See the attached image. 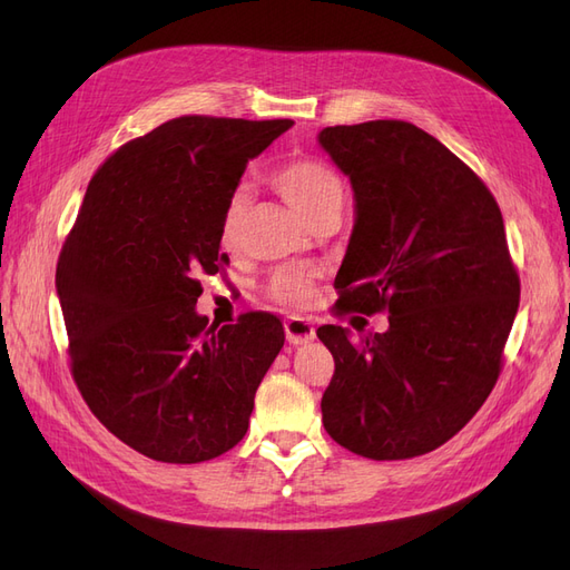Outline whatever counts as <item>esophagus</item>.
<instances>
[{"label":"esophagus","instance_id":"esophagus-1","mask_svg":"<svg viewBox=\"0 0 570 570\" xmlns=\"http://www.w3.org/2000/svg\"><path fill=\"white\" fill-rule=\"evenodd\" d=\"M285 337L292 346L308 344L313 337H316V327H313L311 321H306V318L292 316L285 321Z\"/></svg>","mask_w":570,"mask_h":570}]
</instances>
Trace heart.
<instances>
[{
  "label": "heart",
  "mask_w": 570,
  "mask_h": 570,
  "mask_svg": "<svg viewBox=\"0 0 570 570\" xmlns=\"http://www.w3.org/2000/svg\"><path fill=\"white\" fill-rule=\"evenodd\" d=\"M271 181L308 222L316 219L325 209L342 207L344 203V181L340 171L316 158H294L281 165L273 171ZM247 200L249 190L245 186H235L224 203L222 245L226 249L238 247ZM266 292L273 302H278L283 306H308L313 294H316V271L304 266L281 268L271 276Z\"/></svg>",
  "instance_id": "b5f03b06"
}]
</instances>
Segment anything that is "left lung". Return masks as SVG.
Masks as SVG:
<instances>
[{"label":"left lung","mask_w":570,"mask_h":570,"mask_svg":"<svg viewBox=\"0 0 570 570\" xmlns=\"http://www.w3.org/2000/svg\"><path fill=\"white\" fill-rule=\"evenodd\" d=\"M318 141L356 195L337 313H389L386 332L358 340L318 327L335 358L325 431L370 460L431 453L500 377L521 292L502 212L472 167L410 122L325 127Z\"/></svg>","instance_id":"obj_1"}]
</instances>
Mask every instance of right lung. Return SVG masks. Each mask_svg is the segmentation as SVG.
Masks as SVG:
<instances>
[{
  "instance_id": "obj_1",
  "label": "right lung",
  "mask_w": 570,
  "mask_h": 570,
  "mask_svg": "<svg viewBox=\"0 0 570 570\" xmlns=\"http://www.w3.org/2000/svg\"><path fill=\"white\" fill-rule=\"evenodd\" d=\"M292 125L174 117L117 148L87 186L56 266L70 372L98 422L150 460H214L247 434L283 323L249 311L217 327L195 304L200 278L228 264V193Z\"/></svg>"
}]
</instances>
